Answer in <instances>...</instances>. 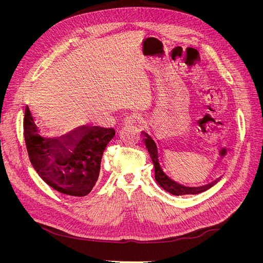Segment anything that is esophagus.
I'll use <instances>...</instances> for the list:
<instances>
[{
    "mask_svg": "<svg viewBox=\"0 0 263 263\" xmlns=\"http://www.w3.org/2000/svg\"><path fill=\"white\" fill-rule=\"evenodd\" d=\"M139 121H141V117L137 114H129L127 115L125 118H124V125H132V124H136V123H139Z\"/></svg>",
    "mask_w": 263,
    "mask_h": 263,
    "instance_id": "1",
    "label": "esophagus"
}]
</instances>
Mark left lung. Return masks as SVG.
<instances>
[{"label": "left lung", "instance_id": "left-lung-1", "mask_svg": "<svg viewBox=\"0 0 263 263\" xmlns=\"http://www.w3.org/2000/svg\"><path fill=\"white\" fill-rule=\"evenodd\" d=\"M145 145L148 149V153L150 154L151 160L154 162L155 165V178L156 181L158 182V184L160 185L163 190H165L166 192H169L173 195H185V194H198L202 193L204 191L209 190L210 187H212L214 185V183H211L209 185H204V186H200V187H187V186H183L179 183L172 181L169 177H166V174L162 171L160 163H159V154H158V148L156 142L154 141V139L151 138L149 135L145 134ZM216 182V181H215Z\"/></svg>", "mask_w": 263, "mask_h": 263}]
</instances>
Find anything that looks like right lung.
<instances>
[{
  "mask_svg": "<svg viewBox=\"0 0 263 263\" xmlns=\"http://www.w3.org/2000/svg\"><path fill=\"white\" fill-rule=\"evenodd\" d=\"M38 133L26 106L24 137L29 160L39 177L60 193L89 194L99 179L102 156L115 129L86 126L59 138H43Z\"/></svg>",
  "mask_w": 263,
  "mask_h": 263,
  "instance_id": "add662e5",
  "label": "right lung"
}]
</instances>
